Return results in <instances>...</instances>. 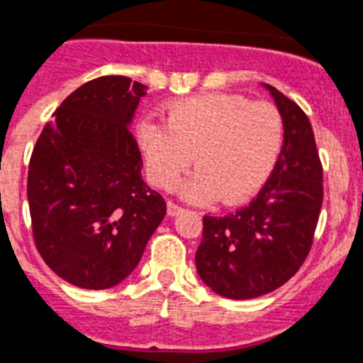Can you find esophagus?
<instances>
[{
	"instance_id": "1",
	"label": "esophagus",
	"mask_w": 363,
	"mask_h": 363,
	"mask_svg": "<svg viewBox=\"0 0 363 363\" xmlns=\"http://www.w3.org/2000/svg\"><path fill=\"white\" fill-rule=\"evenodd\" d=\"M181 212H182L181 206L172 203V201H167V216H169V218H175V216H179Z\"/></svg>"
}]
</instances>
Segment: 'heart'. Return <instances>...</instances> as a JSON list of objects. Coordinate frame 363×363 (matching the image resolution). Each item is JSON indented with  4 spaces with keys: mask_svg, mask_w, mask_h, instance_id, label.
<instances>
[{
    "mask_svg": "<svg viewBox=\"0 0 363 363\" xmlns=\"http://www.w3.org/2000/svg\"><path fill=\"white\" fill-rule=\"evenodd\" d=\"M282 133V118L269 103L203 94L167 105L166 121H140L136 142L158 188L172 190L194 158L197 172L182 194L197 203L218 199L236 205L266 184Z\"/></svg>",
    "mask_w": 363,
    "mask_h": 363,
    "instance_id": "1",
    "label": "heart"
}]
</instances>
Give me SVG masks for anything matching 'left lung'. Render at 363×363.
I'll list each match as a JSON object with an SVG mask.
<instances>
[{"label": "left lung", "instance_id": "8db88e82", "mask_svg": "<svg viewBox=\"0 0 363 363\" xmlns=\"http://www.w3.org/2000/svg\"><path fill=\"white\" fill-rule=\"evenodd\" d=\"M284 127L273 173L258 196L234 214L203 218L196 252L201 280L227 299H255L288 282L312 247L323 203V167L301 106L264 84Z\"/></svg>", "mask_w": 363, "mask_h": 363}]
</instances>
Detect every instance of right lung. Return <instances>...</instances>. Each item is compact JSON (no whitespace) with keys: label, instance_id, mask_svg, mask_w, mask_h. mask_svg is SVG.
I'll return each instance as SVG.
<instances>
[{"label":"right lung","instance_id":"1","mask_svg":"<svg viewBox=\"0 0 363 363\" xmlns=\"http://www.w3.org/2000/svg\"><path fill=\"white\" fill-rule=\"evenodd\" d=\"M142 83L97 77L69 94L33 149L27 201L38 252L84 290H106L135 271L166 203L142 179L133 138Z\"/></svg>","mask_w":363,"mask_h":363}]
</instances>
